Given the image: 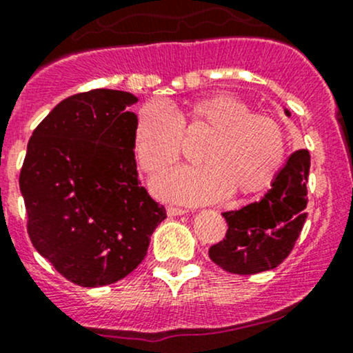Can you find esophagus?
I'll return each instance as SVG.
<instances>
[{"label": "esophagus", "mask_w": 353, "mask_h": 353, "mask_svg": "<svg viewBox=\"0 0 353 353\" xmlns=\"http://www.w3.org/2000/svg\"><path fill=\"white\" fill-rule=\"evenodd\" d=\"M166 214H168L170 217H175V215L187 214V210H185V208H181V207H168V208H166Z\"/></svg>", "instance_id": "1"}]
</instances>
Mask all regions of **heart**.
<instances>
[{
    "label": "heart",
    "mask_w": 353,
    "mask_h": 353,
    "mask_svg": "<svg viewBox=\"0 0 353 353\" xmlns=\"http://www.w3.org/2000/svg\"><path fill=\"white\" fill-rule=\"evenodd\" d=\"M207 128L212 136L199 153L202 165L175 166L153 180L158 196L183 203H207L266 188L286 158L283 128L272 117L252 114L245 102L219 94L192 102L187 112L150 101L139 109L132 146L143 172H160L180 157L183 128Z\"/></svg>",
    "instance_id": "b5f03b06"
}]
</instances>
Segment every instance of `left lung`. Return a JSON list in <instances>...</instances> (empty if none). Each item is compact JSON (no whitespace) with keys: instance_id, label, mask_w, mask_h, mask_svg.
<instances>
[{"instance_id":"obj_1","label":"left lung","mask_w":353,"mask_h":353,"mask_svg":"<svg viewBox=\"0 0 353 353\" xmlns=\"http://www.w3.org/2000/svg\"><path fill=\"white\" fill-rule=\"evenodd\" d=\"M286 116H291L284 109ZM308 150L288 158L259 202L223 212L227 234L208 249V256L232 274H257L278 268L293 251L306 221Z\"/></svg>"}]
</instances>
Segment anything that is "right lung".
<instances>
[{
	"label": "right lung",
	"mask_w": 353,
	"mask_h": 353,
	"mask_svg": "<svg viewBox=\"0 0 353 353\" xmlns=\"http://www.w3.org/2000/svg\"><path fill=\"white\" fill-rule=\"evenodd\" d=\"M138 97L96 89L57 104L33 131L20 190L33 248L63 278L96 288L126 278L145 259L165 207L136 170Z\"/></svg>",
	"instance_id": "1"
}]
</instances>
